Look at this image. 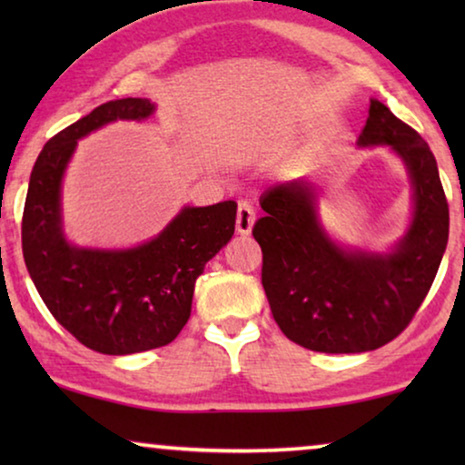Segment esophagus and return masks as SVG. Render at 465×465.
I'll list each match as a JSON object with an SVG mask.
<instances>
[{
    "instance_id": "obj_1",
    "label": "esophagus",
    "mask_w": 465,
    "mask_h": 465,
    "mask_svg": "<svg viewBox=\"0 0 465 465\" xmlns=\"http://www.w3.org/2000/svg\"><path fill=\"white\" fill-rule=\"evenodd\" d=\"M253 222H256V209L247 199L239 201L237 207V232L239 234H250Z\"/></svg>"
}]
</instances>
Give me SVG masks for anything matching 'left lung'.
Listing matches in <instances>:
<instances>
[{"label": "left lung", "mask_w": 465, "mask_h": 465, "mask_svg": "<svg viewBox=\"0 0 465 465\" xmlns=\"http://www.w3.org/2000/svg\"><path fill=\"white\" fill-rule=\"evenodd\" d=\"M358 145H390L412 182V222L387 253L342 250L317 218L307 180L271 186L253 224L271 313L296 345L322 353L372 351L409 326L434 283L449 241V203L436 158L415 129L371 99Z\"/></svg>", "instance_id": "obj_1"}]
</instances>
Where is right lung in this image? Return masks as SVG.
Here are the masks:
<instances>
[{"instance_id":"obj_1","label":"right lung","mask_w":465,"mask_h":465,"mask_svg":"<svg viewBox=\"0 0 465 465\" xmlns=\"http://www.w3.org/2000/svg\"><path fill=\"white\" fill-rule=\"evenodd\" d=\"M150 99H116L56 133L34 164L23 212V256L44 304L82 345L129 355L169 345L193 311L194 283L234 234L237 203L183 207L167 228L131 250L67 243L61 182L78 139L114 120H143Z\"/></svg>"}]
</instances>
